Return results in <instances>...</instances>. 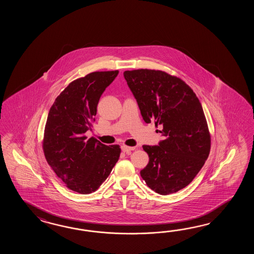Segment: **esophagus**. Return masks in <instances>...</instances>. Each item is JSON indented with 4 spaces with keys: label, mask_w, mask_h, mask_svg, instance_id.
<instances>
[{
    "label": "esophagus",
    "mask_w": 254,
    "mask_h": 254,
    "mask_svg": "<svg viewBox=\"0 0 254 254\" xmlns=\"http://www.w3.org/2000/svg\"><path fill=\"white\" fill-rule=\"evenodd\" d=\"M133 150H135L134 147H129V146L126 145L122 146V151L126 152V153H128L130 151H133Z\"/></svg>",
    "instance_id": "1"
}]
</instances>
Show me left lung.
<instances>
[{"instance_id":"8db88e82","label":"left lung","mask_w":254,"mask_h":254,"mask_svg":"<svg viewBox=\"0 0 254 254\" xmlns=\"http://www.w3.org/2000/svg\"><path fill=\"white\" fill-rule=\"evenodd\" d=\"M125 80L146 124L162 127L158 145H143L150 161L140 171L148 187L162 195L189 185L204 165L211 135L199 99L176 76L162 70H125Z\"/></svg>"}]
</instances>
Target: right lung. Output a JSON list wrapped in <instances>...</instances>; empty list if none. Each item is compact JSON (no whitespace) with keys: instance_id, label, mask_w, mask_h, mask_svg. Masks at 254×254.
Here are the masks:
<instances>
[{"instance_id":"add662e5","label":"right lung","mask_w":254,"mask_h":254,"mask_svg":"<svg viewBox=\"0 0 254 254\" xmlns=\"http://www.w3.org/2000/svg\"><path fill=\"white\" fill-rule=\"evenodd\" d=\"M119 70L94 71L71 81L55 99L44 129V156L69 189L81 194L95 191L119 160V145L87 139L99 100Z\"/></svg>"}]
</instances>
